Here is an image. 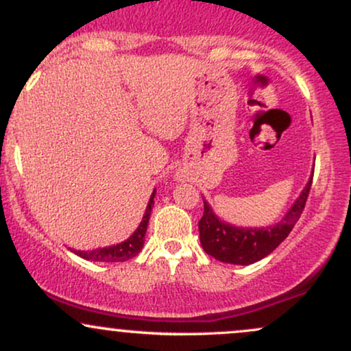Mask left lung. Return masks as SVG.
Masks as SVG:
<instances>
[{
	"instance_id": "1",
	"label": "left lung",
	"mask_w": 351,
	"mask_h": 351,
	"mask_svg": "<svg viewBox=\"0 0 351 351\" xmlns=\"http://www.w3.org/2000/svg\"><path fill=\"white\" fill-rule=\"evenodd\" d=\"M313 176V173H312ZM312 178L297 198L287 215L276 226L267 228H236L223 223L216 217L209 204L204 201V213L199 219V241L204 252L226 264L247 265L264 259L285 239L299 221L307 203Z\"/></svg>"
}]
</instances>
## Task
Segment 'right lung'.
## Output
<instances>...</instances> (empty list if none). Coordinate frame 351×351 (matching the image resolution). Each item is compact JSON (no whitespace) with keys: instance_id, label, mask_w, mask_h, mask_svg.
<instances>
[{"instance_id":"1","label":"right lung","mask_w":351,"mask_h":351,"mask_svg":"<svg viewBox=\"0 0 351 351\" xmlns=\"http://www.w3.org/2000/svg\"><path fill=\"white\" fill-rule=\"evenodd\" d=\"M153 198H155V191L150 196V203H148L147 209H145V215L140 226L136 228V231L128 237L123 243L110 245V247H100L94 249V251H74L77 256L82 259L94 261V263H123V261L132 259L136 254L142 251L143 243H145V234H147V226L148 221H150L152 215V206H153Z\"/></svg>"}]
</instances>
